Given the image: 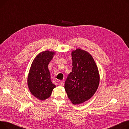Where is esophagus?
Wrapping results in <instances>:
<instances>
[{
  "mask_svg": "<svg viewBox=\"0 0 129 129\" xmlns=\"http://www.w3.org/2000/svg\"><path fill=\"white\" fill-rule=\"evenodd\" d=\"M59 85L60 86H63L64 85V83L63 82H62V81H60V82L59 83Z\"/></svg>",
  "mask_w": 129,
  "mask_h": 129,
  "instance_id": "obj_1",
  "label": "esophagus"
}]
</instances>
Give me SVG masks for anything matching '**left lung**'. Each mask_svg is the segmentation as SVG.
Wrapping results in <instances>:
<instances>
[{
  "mask_svg": "<svg viewBox=\"0 0 129 129\" xmlns=\"http://www.w3.org/2000/svg\"><path fill=\"white\" fill-rule=\"evenodd\" d=\"M73 68L65 82L69 98L74 105L84 103L92 97L99 84V74L90 54L79 49L72 52Z\"/></svg>",
  "mask_w": 129,
  "mask_h": 129,
  "instance_id": "obj_1",
  "label": "left lung"
}]
</instances>
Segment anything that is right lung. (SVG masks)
Instances as JSON below:
<instances>
[{"instance_id": "add662e5", "label": "right lung", "mask_w": 129, "mask_h": 129, "mask_svg": "<svg viewBox=\"0 0 129 129\" xmlns=\"http://www.w3.org/2000/svg\"><path fill=\"white\" fill-rule=\"evenodd\" d=\"M54 52L45 51L40 53L34 59L28 77V85L31 93L40 100H44L51 95L56 87L51 80L48 65Z\"/></svg>"}]
</instances>
